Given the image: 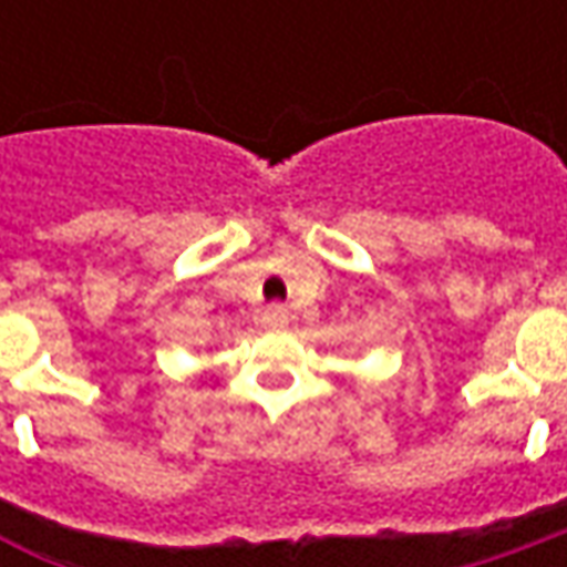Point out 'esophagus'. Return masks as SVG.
<instances>
[{"mask_svg":"<svg viewBox=\"0 0 567 567\" xmlns=\"http://www.w3.org/2000/svg\"><path fill=\"white\" fill-rule=\"evenodd\" d=\"M261 324H265V328H284V324H287V309H284V306H268V309L261 312Z\"/></svg>","mask_w":567,"mask_h":567,"instance_id":"1","label":"esophagus"}]
</instances>
